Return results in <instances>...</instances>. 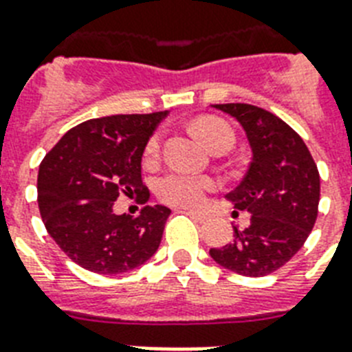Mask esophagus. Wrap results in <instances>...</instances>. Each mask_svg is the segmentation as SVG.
I'll return each mask as SVG.
<instances>
[{"label": "esophagus", "instance_id": "1", "mask_svg": "<svg viewBox=\"0 0 352 352\" xmlns=\"http://www.w3.org/2000/svg\"><path fill=\"white\" fill-rule=\"evenodd\" d=\"M187 212L194 219H197L199 223H205L208 219V214L207 212H201V210H196V208H187Z\"/></svg>", "mask_w": 352, "mask_h": 352}]
</instances>
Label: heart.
Wrapping results in <instances>:
<instances>
[{
    "label": "heart",
    "mask_w": 352,
    "mask_h": 352,
    "mask_svg": "<svg viewBox=\"0 0 352 352\" xmlns=\"http://www.w3.org/2000/svg\"><path fill=\"white\" fill-rule=\"evenodd\" d=\"M194 127H196L197 135L201 136V140L207 144L208 149L216 151L219 147H226V149L234 147V131L226 122L207 117L199 118ZM160 145H162V136L160 133H156L151 136L145 145L144 156L147 162L158 158ZM212 187H214V182L208 176L185 173V170H170L158 179L156 192L164 201L173 203V205H194V203L201 201L205 192L210 190Z\"/></svg>",
    "instance_id": "b5f03b06"
}]
</instances>
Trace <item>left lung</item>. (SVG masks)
Instances as JSON below:
<instances>
[{
    "label": "left lung",
    "instance_id": "left-lung-1",
    "mask_svg": "<svg viewBox=\"0 0 352 352\" xmlns=\"http://www.w3.org/2000/svg\"><path fill=\"white\" fill-rule=\"evenodd\" d=\"M239 122L252 149L243 182L226 194L237 210L250 214L245 230L234 226V239L210 248L223 268L264 277L292 259L311 234L320 201V176L300 136L274 113L252 104H216Z\"/></svg>",
    "mask_w": 352,
    "mask_h": 352
}]
</instances>
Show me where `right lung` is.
<instances>
[{"label":"right lung","mask_w":352,"mask_h":352,"mask_svg":"<svg viewBox=\"0 0 352 352\" xmlns=\"http://www.w3.org/2000/svg\"><path fill=\"white\" fill-rule=\"evenodd\" d=\"M169 111L91 118L69 129L39 165L37 203L46 230L69 259L93 274L117 275L156 254L170 208L113 212L117 197L149 192L142 156Z\"/></svg>","instance_id":"obj_1"}]
</instances>
